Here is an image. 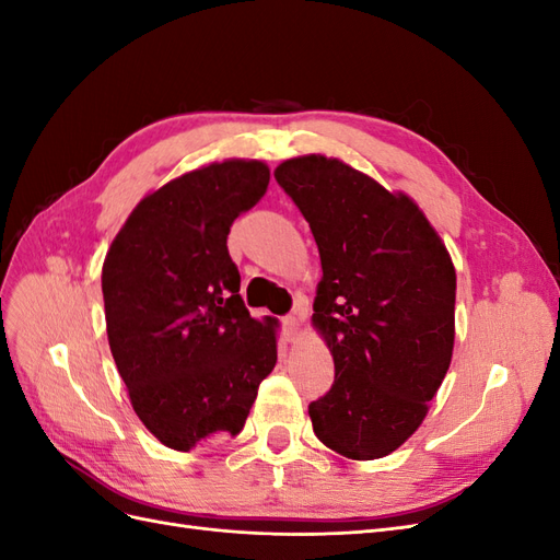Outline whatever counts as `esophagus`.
Listing matches in <instances>:
<instances>
[{
    "mask_svg": "<svg viewBox=\"0 0 560 560\" xmlns=\"http://www.w3.org/2000/svg\"><path fill=\"white\" fill-rule=\"evenodd\" d=\"M299 322H301V313H299V311H294V313H290V315H284V317H282V329H284L287 338H292V336L296 334V329H299Z\"/></svg>",
    "mask_w": 560,
    "mask_h": 560,
    "instance_id": "esophagus-1",
    "label": "esophagus"
}]
</instances>
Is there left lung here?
<instances>
[{"mask_svg": "<svg viewBox=\"0 0 560 560\" xmlns=\"http://www.w3.org/2000/svg\"><path fill=\"white\" fill-rule=\"evenodd\" d=\"M276 179L306 217L322 261L313 325L336 374L308 406L313 432L352 460H376L420 428L448 371L453 261L409 196L343 161L290 159Z\"/></svg>", "mask_w": 560, "mask_h": 560, "instance_id": "1", "label": "left lung"}]
</instances>
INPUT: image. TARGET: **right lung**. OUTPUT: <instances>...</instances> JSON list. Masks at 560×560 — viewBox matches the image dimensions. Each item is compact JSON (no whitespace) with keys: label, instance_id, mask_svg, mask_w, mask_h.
I'll use <instances>...</instances> for the list:
<instances>
[{"label":"right lung","instance_id":"obj_1","mask_svg":"<svg viewBox=\"0 0 560 560\" xmlns=\"http://www.w3.org/2000/svg\"><path fill=\"white\" fill-rule=\"evenodd\" d=\"M261 161L198 167L140 200L103 266L109 348L135 413L191 451L238 434L278 362L276 319H254L226 238L268 189Z\"/></svg>","mask_w":560,"mask_h":560}]
</instances>
